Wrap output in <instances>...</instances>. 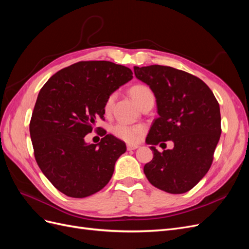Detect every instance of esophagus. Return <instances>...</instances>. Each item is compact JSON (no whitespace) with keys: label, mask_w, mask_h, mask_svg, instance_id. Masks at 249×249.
<instances>
[{"label":"esophagus","mask_w":249,"mask_h":249,"mask_svg":"<svg viewBox=\"0 0 249 249\" xmlns=\"http://www.w3.org/2000/svg\"><path fill=\"white\" fill-rule=\"evenodd\" d=\"M139 146L137 144H127L126 148L127 150H134V149H137Z\"/></svg>","instance_id":"1"}]
</instances>
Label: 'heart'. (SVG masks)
Masks as SVG:
<instances>
[{"mask_svg": "<svg viewBox=\"0 0 249 249\" xmlns=\"http://www.w3.org/2000/svg\"><path fill=\"white\" fill-rule=\"evenodd\" d=\"M130 93H131V96L134 99V101L136 102L140 107L144 106L148 101L154 100V94L152 90H150L148 86L143 85V84L134 85L130 89ZM115 99H116L115 92H112L111 94L108 95L104 106L105 111L109 112L112 109V106L113 104H114ZM110 131L116 138L122 139L125 142L133 143L139 140L142 133L144 132V126L141 124H126L124 123H117L111 126Z\"/></svg>", "mask_w": 249, "mask_h": 249, "instance_id": "obj_1", "label": "heart"}]
</instances>
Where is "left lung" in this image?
<instances>
[{"label": "left lung", "instance_id": "obj_1", "mask_svg": "<svg viewBox=\"0 0 249 249\" xmlns=\"http://www.w3.org/2000/svg\"><path fill=\"white\" fill-rule=\"evenodd\" d=\"M135 76L156 96L158 114L146 137L154 152L144 165L149 183L182 194L206 176L221 134L220 108L212 90L193 74L170 66L134 67ZM171 140L175 146L159 153L155 145Z\"/></svg>", "mask_w": 249, "mask_h": 249}]
</instances>
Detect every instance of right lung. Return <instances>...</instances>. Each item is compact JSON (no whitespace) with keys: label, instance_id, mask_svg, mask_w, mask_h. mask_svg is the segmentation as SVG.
I'll return each mask as SVG.
<instances>
[{"label":"right lung","instance_id":"1","mask_svg":"<svg viewBox=\"0 0 249 249\" xmlns=\"http://www.w3.org/2000/svg\"><path fill=\"white\" fill-rule=\"evenodd\" d=\"M132 74L129 67L110 61H80L56 72L40 89L30 122L35 160L67 196L83 198L102 190L126 150L124 141L104 129L99 144H87L84 137L97 118L104 119L108 95Z\"/></svg>","mask_w":249,"mask_h":249}]
</instances>
